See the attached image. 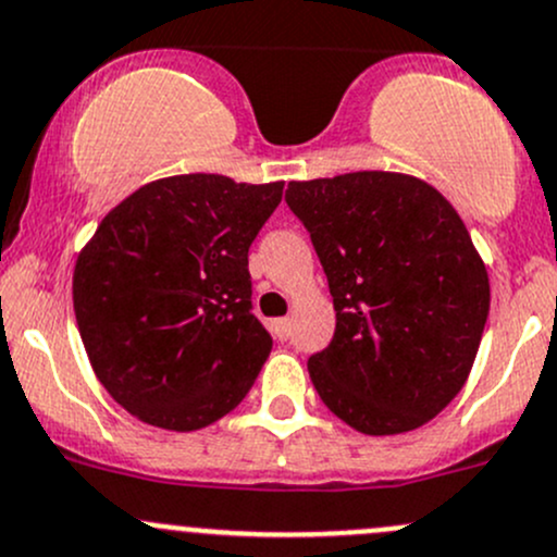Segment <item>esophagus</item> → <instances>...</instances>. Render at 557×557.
Returning a JSON list of instances; mask_svg holds the SVG:
<instances>
[{"label":"esophagus","instance_id":"34e87169","mask_svg":"<svg viewBox=\"0 0 557 557\" xmlns=\"http://www.w3.org/2000/svg\"><path fill=\"white\" fill-rule=\"evenodd\" d=\"M269 327H272L274 338H280V342H288V338H290V320L288 318L272 320V323H269Z\"/></svg>","mask_w":557,"mask_h":557}]
</instances>
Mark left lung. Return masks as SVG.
Segmentation results:
<instances>
[{"label":"left lung","instance_id":"8db88e82","mask_svg":"<svg viewBox=\"0 0 557 557\" xmlns=\"http://www.w3.org/2000/svg\"><path fill=\"white\" fill-rule=\"evenodd\" d=\"M336 309L307 368L323 403L366 435L435 419L459 395L488 320V272L446 197L403 173L290 181Z\"/></svg>","mask_w":557,"mask_h":557}]
</instances>
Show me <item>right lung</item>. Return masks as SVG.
<instances>
[{"instance_id":"add662e5","label":"right lung","mask_w":557,"mask_h":557,"mask_svg":"<svg viewBox=\"0 0 557 557\" xmlns=\"http://www.w3.org/2000/svg\"><path fill=\"white\" fill-rule=\"evenodd\" d=\"M283 181H151L98 224L74 267V314L98 382L133 417L191 432L234 411L272 352L248 250Z\"/></svg>"}]
</instances>
